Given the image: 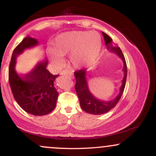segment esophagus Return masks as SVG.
Instances as JSON below:
<instances>
[{"label": "esophagus", "instance_id": "1", "mask_svg": "<svg viewBox=\"0 0 156 156\" xmlns=\"http://www.w3.org/2000/svg\"><path fill=\"white\" fill-rule=\"evenodd\" d=\"M61 75H62V76H67L69 77H72L73 76L72 73L69 72L68 70H63L62 73H61Z\"/></svg>", "mask_w": 156, "mask_h": 156}]
</instances>
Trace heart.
<instances>
[{
  "label": "heart",
  "instance_id": "1",
  "mask_svg": "<svg viewBox=\"0 0 156 156\" xmlns=\"http://www.w3.org/2000/svg\"><path fill=\"white\" fill-rule=\"evenodd\" d=\"M101 47V37L95 32H67L55 39L53 51L56 55H53V59L60 67L63 61L59 56L71 53L70 62L75 67L90 65L98 60Z\"/></svg>",
  "mask_w": 156,
  "mask_h": 156
}]
</instances>
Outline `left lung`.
Wrapping results in <instances>:
<instances>
[{
    "label": "left lung",
    "mask_w": 156,
    "mask_h": 156,
    "mask_svg": "<svg viewBox=\"0 0 156 156\" xmlns=\"http://www.w3.org/2000/svg\"><path fill=\"white\" fill-rule=\"evenodd\" d=\"M103 37H104L105 43L106 45L107 49L109 51L115 53L118 56L120 57L124 63L123 67V72H124V78L122 80V86L120 87L119 94L116 97L115 99L110 101H103L101 100L98 99L94 97L92 93L90 92L88 88L87 78H86V74L87 70L86 69H82L80 70L76 71L74 73L75 77H76V83L75 85V88L77 94H78V99L80 101V105L81 108L84 112L89 113L91 114H95V115H100V114H105L112 110L113 108L115 107L117 103L120 100L122 95L124 89L125 87V82H126L127 78V64L125 62L124 55L119 47H114L112 45V39L108 36L104 32H103Z\"/></svg>",
    "instance_id": "left-lung-1"
}]
</instances>
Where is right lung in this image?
I'll return each instance as SVG.
<instances>
[{
	"label": "right lung",
	"mask_w": 156,
	"mask_h": 156,
	"mask_svg": "<svg viewBox=\"0 0 156 156\" xmlns=\"http://www.w3.org/2000/svg\"><path fill=\"white\" fill-rule=\"evenodd\" d=\"M37 44V39L27 37L15 48L9 67V81L15 101L25 112L43 116L55 107L58 93L54 87V81L58 75L54 76L48 70L47 59L39 62L28 74L20 76L15 70L17 55Z\"/></svg>",
	"instance_id": "obj_1"
}]
</instances>
